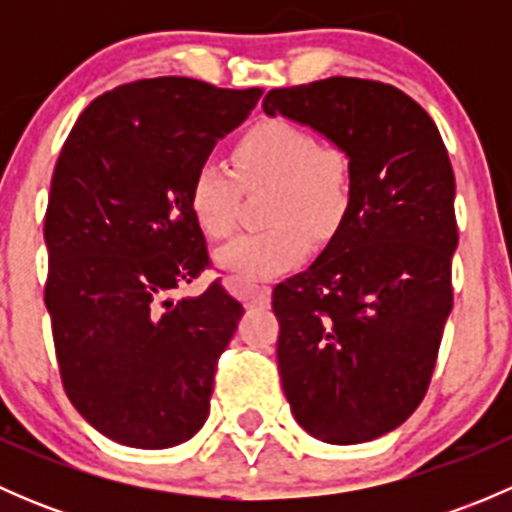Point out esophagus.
Listing matches in <instances>:
<instances>
[{
  "label": "esophagus",
  "instance_id": "esophagus-1",
  "mask_svg": "<svg viewBox=\"0 0 512 512\" xmlns=\"http://www.w3.org/2000/svg\"><path fill=\"white\" fill-rule=\"evenodd\" d=\"M272 297V289L270 287H250L242 292V302L245 307H267Z\"/></svg>",
  "mask_w": 512,
  "mask_h": 512
}]
</instances>
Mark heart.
Here are the masks:
<instances>
[{"mask_svg": "<svg viewBox=\"0 0 512 512\" xmlns=\"http://www.w3.org/2000/svg\"><path fill=\"white\" fill-rule=\"evenodd\" d=\"M245 183H275L267 198V230L237 237L215 255L235 289L292 270L309 252V235L327 240L352 205V168L337 146H322L307 128L272 118L252 126L235 148ZM195 223L215 240L237 227L240 183L230 165L208 158L195 168L188 190Z\"/></svg>", "mask_w": 512, "mask_h": 512, "instance_id": "obj_1", "label": "heart"}]
</instances>
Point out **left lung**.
<instances>
[{
	"label": "left lung",
	"mask_w": 512,
	"mask_h": 512,
	"mask_svg": "<svg viewBox=\"0 0 512 512\" xmlns=\"http://www.w3.org/2000/svg\"><path fill=\"white\" fill-rule=\"evenodd\" d=\"M262 111L322 133L349 158L354 183L322 255L272 292L282 389L309 436L371 441L426 396L453 307L451 160L431 116L379 81L272 89Z\"/></svg>",
	"instance_id": "1"
}]
</instances>
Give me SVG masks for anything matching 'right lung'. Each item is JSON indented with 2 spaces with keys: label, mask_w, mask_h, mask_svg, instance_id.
Here are the masks:
<instances>
[{
  "label": "right lung",
  "mask_w": 512,
  "mask_h": 512,
  "mask_svg": "<svg viewBox=\"0 0 512 512\" xmlns=\"http://www.w3.org/2000/svg\"><path fill=\"white\" fill-rule=\"evenodd\" d=\"M260 96L183 76L123 84L81 113L56 160L44 302L61 381L74 409L123 446H178L210 414L245 309L220 282L173 299L208 267L188 190Z\"/></svg>",
  "instance_id": "add662e5"
}]
</instances>
